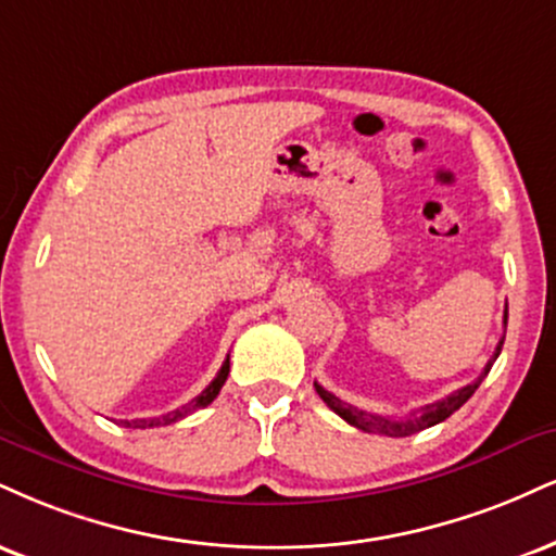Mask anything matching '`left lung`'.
Returning <instances> with one entry per match:
<instances>
[{
  "label": "left lung",
  "mask_w": 556,
  "mask_h": 556,
  "mask_svg": "<svg viewBox=\"0 0 556 556\" xmlns=\"http://www.w3.org/2000/svg\"><path fill=\"white\" fill-rule=\"evenodd\" d=\"M505 324H507V307H505ZM500 352H503V342L497 344V352L492 354V359L486 363L484 370H481V376L473 380V383L458 388L456 393H451V396H445L443 401H434V404L419 406V409H414L409 417H404V419L363 412V409H357V406H352V404H346V401L337 399L333 393L326 391L324 386H318V383H313V386H316V393L320 399H324V404L329 406L331 412H337L339 417L344 419V422L357 427V430L372 432V434H386V438H406V434H414L419 430H427V427H432V425H440L443 419L451 417L453 412L460 409V406H464L466 401L473 396V391H477L481 380L486 378V372L492 370V363L500 357Z\"/></svg>",
  "instance_id": "left-lung-1"
}]
</instances>
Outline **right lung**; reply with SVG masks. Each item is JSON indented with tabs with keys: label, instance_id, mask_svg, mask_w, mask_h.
Returning <instances> with one entry per match:
<instances>
[{
	"label": "right lung",
	"instance_id": "obj_1",
	"mask_svg": "<svg viewBox=\"0 0 556 556\" xmlns=\"http://www.w3.org/2000/svg\"><path fill=\"white\" fill-rule=\"evenodd\" d=\"M227 372H230V354H227V359H225V363H223V367H219L217 378H214L212 383L206 386L204 391L199 393L197 399H191L189 404H186V406H180V409H176V412L160 414V417H150V419H124L122 425H126V427H134V430H144V427H165V425H173V422H178V419L189 417L191 412L202 409V406L212 404V401L217 399L219 388H223V386H225V380H227Z\"/></svg>",
	"mask_w": 556,
	"mask_h": 556
}]
</instances>
